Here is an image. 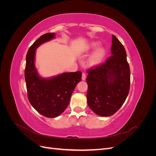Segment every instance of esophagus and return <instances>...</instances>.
<instances>
[{
  "label": "esophagus",
  "instance_id": "34e87169",
  "mask_svg": "<svg viewBox=\"0 0 156 156\" xmlns=\"http://www.w3.org/2000/svg\"><path fill=\"white\" fill-rule=\"evenodd\" d=\"M86 77H87V75H86V73H84V72H83V73H82V79L83 80V81H84V80L86 79Z\"/></svg>",
  "mask_w": 156,
  "mask_h": 156
}]
</instances>
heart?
Returning a JSON list of instances; mask_svg holds the SVG:
<instances>
[{
    "label": "heart",
    "mask_w": 156,
    "mask_h": 156,
    "mask_svg": "<svg viewBox=\"0 0 156 156\" xmlns=\"http://www.w3.org/2000/svg\"><path fill=\"white\" fill-rule=\"evenodd\" d=\"M98 45V44L95 43L93 44L94 48H96ZM105 55V50L103 48H100L98 49L94 55L92 56V57L90 60V62L91 64H98L101 62L103 58H104Z\"/></svg>",
    "instance_id": "1"
}]
</instances>
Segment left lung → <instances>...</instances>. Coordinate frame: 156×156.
Segmentation results:
<instances>
[{"mask_svg":"<svg viewBox=\"0 0 156 156\" xmlns=\"http://www.w3.org/2000/svg\"><path fill=\"white\" fill-rule=\"evenodd\" d=\"M111 56L87 70V103L96 115L109 116L124 104L130 87V69L124 47L112 35Z\"/></svg>","mask_w":156,"mask_h":156,"instance_id":"1","label":"left lung"}]
</instances>
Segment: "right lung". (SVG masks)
I'll list each match as a JSON object with an SVG mask.
<instances>
[{
  "label": "right lung",
  "mask_w": 156,
  "mask_h": 156,
  "mask_svg": "<svg viewBox=\"0 0 156 156\" xmlns=\"http://www.w3.org/2000/svg\"><path fill=\"white\" fill-rule=\"evenodd\" d=\"M54 37L55 33H46L34 42L27 52L25 69L29 101L37 112L48 118L56 117L64 111L82 76L80 71L64 73L49 79H42L37 75L34 66L36 49Z\"/></svg>",
  "instance_id": "obj_1"
}]
</instances>
